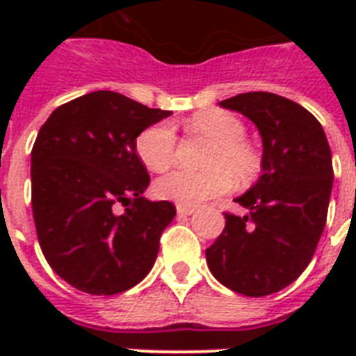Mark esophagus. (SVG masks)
Listing matches in <instances>:
<instances>
[{"mask_svg": "<svg viewBox=\"0 0 356 356\" xmlns=\"http://www.w3.org/2000/svg\"><path fill=\"white\" fill-rule=\"evenodd\" d=\"M195 211V207L190 205H177V214L179 216H190Z\"/></svg>", "mask_w": 356, "mask_h": 356, "instance_id": "1", "label": "esophagus"}]
</instances>
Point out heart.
Wrapping results in <instances>:
<instances>
[{
    "instance_id": "1",
    "label": "heart",
    "mask_w": 356,
    "mask_h": 356,
    "mask_svg": "<svg viewBox=\"0 0 356 356\" xmlns=\"http://www.w3.org/2000/svg\"><path fill=\"white\" fill-rule=\"evenodd\" d=\"M190 129L214 140V147L207 159L211 170L168 173L155 183V194L161 200L175 201L177 205H200L233 188L231 169L240 177H251L259 172V155L243 138L245 125L233 113L220 108L201 111L190 118ZM136 155L151 172H166L177 155V133L173 123L156 122L145 127L136 138Z\"/></svg>"
}]
</instances>
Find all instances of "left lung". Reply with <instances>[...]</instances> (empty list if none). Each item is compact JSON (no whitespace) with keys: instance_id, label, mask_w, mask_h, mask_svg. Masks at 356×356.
Masks as SVG:
<instances>
[{"instance_id":"1","label":"left lung","mask_w":356,"mask_h":356,"mask_svg":"<svg viewBox=\"0 0 356 356\" xmlns=\"http://www.w3.org/2000/svg\"><path fill=\"white\" fill-rule=\"evenodd\" d=\"M220 107L259 127L264 155L260 179L236 200L249 212H223L207 264L223 286L262 298L296 281L314 257L332 188L331 147L307 108L271 92L238 94Z\"/></svg>"}]
</instances>
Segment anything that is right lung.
Segmentation results:
<instances>
[{
    "label": "right lung",
    "instance_id": "obj_1",
    "mask_svg": "<svg viewBox=\"0 0 356 356\" xmlns=\"http://www.w3.org/2000/svg\"><path fill=\"white\" fill-rule=\"evenodd\" d=\"M166 116L97 90L55 108L38 131L31 151L36 236L47 264L81 292H125L155 264L175 205L142 197L149 173L136 136Z\"/></svg>",
    "mask_w": 356,
    "mask_h": 356
}]
</instances>
